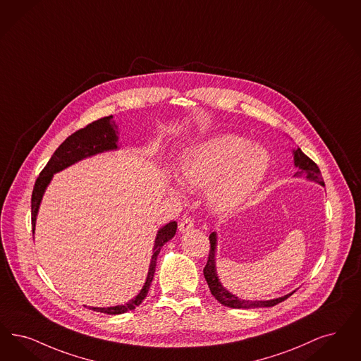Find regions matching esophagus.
Wrapping results in <instances>:
<instances>
[{
  "label": "esophagus",
  "mask_w": 361,
  "mask_h": 361,
  "mask_svg": "<svg viewBox=\"0 0 361 361\" xmlns=\"http://www.w3.org/2000/svg\"><path fill=\"white\" fill-rule=\"evenodd\" d=\"M193 227H195V221L190 217H184L181 220V223L178 224V230H180V232H183V233L190 231Z\"/></svg>",
  "instance_id": "obj_1"
}]
</instances>
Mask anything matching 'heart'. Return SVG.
Returning a JSON list of instances; mask_svg holds the SVG:
<instances>
[{"instance_id":"obj_1","label":"heart","mask_w":361,"mask_h":361,"mask_svg":"<svg viewBox=\"0 0 361 361\" xmlns=\"http://www.w3.org/2000/svg\"><path fill=\"white\" fill-rule=\"evenodd\" d=\"M270 166L263 146L227 134L189 147L180 162V178L189 188H208L211 207L230 214L257 195Z\"/></svg>"}]
</instances>
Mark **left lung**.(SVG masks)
<instances>
[{
	"label": "left lung",
	"mask_w": 361,
	"mask_h": 361,
	"mask_svg": "<svg viewBox=\"0 0 361 361\" xmlns=\"http://www.w3.org/2000/svg\"><path fill=\"white\" fill-rule=\"evenodd\" d=\"M293 156H294V166L298 169V172L294 174V177H302L305 176L306 180L309 181H314L319 185L325 187L324 180L321 172L318 169L317 164L314 161L309 159L300 147L293 150ZM209 243H211V250H209V255H208V262L204 267V276L205 281L209 286L211 294L216 298L219 302L228 307L233 309H257V307H271L275 306L276 303L285 301L288 298L294 291L288 293L283 297H278L274 300H267V301H247V300H240L239 297H236L235 294H232L231 291H228L227 288L221 285V282L219 281L216 271V245L217 235L216 232H212L209 235Z\"/></svg>",
	"instance_id": "left-lung-1"
}]
</instances>
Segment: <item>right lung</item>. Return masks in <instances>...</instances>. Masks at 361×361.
I'll list each match as a JSON object with an SVG mask.
<instances>
[{
  "mask_svg": "<svg viewBox=\"0 0 361 361\" xmlns=\"http://www.w3.org/2000/svg\"><path fill=\"white\" fill-rule=\"evenodd\" d=\"M118 126L116 122L113 121V116H104L101 118L90 125H87L85 129L78 130L76 133L71 134L63 144L59 146L54 156L48 161L45 165L40 176L37 177L33 192H32V227H33V233H35V227H36V219L39 214V208L43 200L45 189L49 185L54 174L58 173L60 171L71 166L73 164L82 161V159L99 154L103 152H111L119 149L118 145ZM177 231V223L171 221L165 224L164 227L159 228L156 239H154V245H153V255L149 264V270L146 275L144 286L141 291L133 298L129 302L125 305H116V306H110V307H94L90 306V309L95 312H101L106 314H122L129 310L135 309L140 303L142 302L145 297L147 295V291L150 288V283L153 281V276L156 273V264H157V257L162 245L166 242H169Z\"/></svg>",
  "mask_w": 361,
  "mask_h": 361,
  "instance_id": "right-lung-1",
  "label": "right lung"
}]
</instances>
